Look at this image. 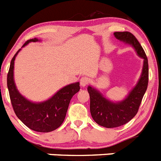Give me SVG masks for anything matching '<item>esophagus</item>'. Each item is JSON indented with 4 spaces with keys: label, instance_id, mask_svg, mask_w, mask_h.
Instances as JSON below:
<instances>
[{
    "label": "esophagus",
    "instance_id": "esophagus-1",
    "mask_svg": "<svg viewBox=\"0 0 161 161\" xmlns=\"http://www.w3.org/2000/svg\"><path fill=\"white\" fill-rule=\"evenodd\" d=\"M80 85H81L82 87H85L88 85V83H89V78L86 77V76H84V77L80 79Z\"/></svg>",
    "mask_w": 161,
    "mask_h": 161
}]
</instances>
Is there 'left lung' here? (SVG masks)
I'll use <instances>...</instances> for the list:
<instances>
[{
    "label": "left lung",
    "mask_w": 161,
    "mask_h": 161,
    "mask_svg": "<svg viewBox=\"0 0 161 161\" xmlns=\"http://www.w3.org/2000/svg\"><path fill=\"white\" fill-rule=\"evenodd\" d=\"M114 35L121 42L129 44L143 59L141 75L136 86L122 101L112 102L92 85L87 88L90 97V113L93 120L100 126L114 128L123 126L137 114L148 84V62L144 51L131 33L114 32Z\"/></svg>",
    "instance_id": "1"
}]
</instances>
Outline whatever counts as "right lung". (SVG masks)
<instances>
[{
    "mask_svg": "<svg viewBox=\"0 0 161 161\" xmlns=\"http://www.w3.org/2000/svg\"><path fill=\"white\" fill-rule=\"evenodd\" d=\"M40 41L35 38L26 41L29 42ZM19 49L14 55L7 75V86L14 110L17 117L30 129L38 132H50L61 126L64 121L68 108L72 97L80 90V82L68 85L58 90L52 97L43 102H35L28 100L18 90L14 82V60Z\"/></svg>",
    "mask_w": 161,
    "mask_h": 161,
    "instance_id": "1",
    "label": "right lung"
}]
</instances>
